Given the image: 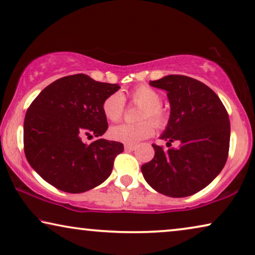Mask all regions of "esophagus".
I'll list each match as a JSON object with an SVG mask.
<instances>
[{"instance_id":"34e87169","label":"esophagus","mask_w":255,"mask_h":255,"mask_svg":"<svg viewBox=\"0 0 255 255\" xmlns=\"http://www.w3.org/2000/svg\"><path fill=\"white\" fill-rule=\"evenodd\" d=\"M135 149H136V145H132V144L125 145V150H126V151H134Z\"/></svg>"}]
</instances>
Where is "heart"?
I'll return each instance as SVG.
<instances>
[{
  "mask_svg": "<svg viewBox=\"0 0 255 255\" xmlns=\"http://www.w3.org/2000/svg\"><path fill=\"white\" fill-rule=\"evenodd\" d=\"M129 99L135 105L141 106L137 113V124H121L110 129V136L114 141L136 144L150 137L156 127L162 128L167 124L168 113L160 104V96L155 89L148 85H138L128 93ZM103 113L107 120L119 121L124 116L125 100L120 93H112L103 102Z\"/></svg>",
  "mask_w": 255,
  "mask_h": 255,
  "instance_id": "heart-1",
  "label": "heart"
}]
</instances>
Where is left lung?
Returning a JSON list of instances; mask_svg holds the SVG:
<instances>
[{
    "mask_svg": "<svg viewBox=\"0 0 255 255\" xmlns=\"http://www.w3.org/2000/svg\"><path fill=\"white\" fill-rule=\"evenodd\" d=\"M167 92L171 113L160 138L167 150L152 144L155 157L143 164L146 182L164 195L185 198L207 187L223 170L230 146V120L223 103L209 87L184 75L150 81ZM179 140L178 148L170 142Z\"/></svg>",
    "mask_w": 255,
    "mask_h": 255,
    "instance_id": "left-lung-1",
    "label": "left lung"
}]
</instances>
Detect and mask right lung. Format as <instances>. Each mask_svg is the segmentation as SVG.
<instances>
[{"instance_id": "1", "label": "right lung", "mask_w": 255, "mask_h": 255, "mask_svg": "<svg viewBox=\"0 0 255 255\" xmlns=\"http://www.w3.org/2000/svg\"><path fill=\"white\" fill-rule=\"evenodd\" d=\"M119 89L76 74L53 82L32 102L24 120V152L45 181L76 194L110 177L124 144L99 138L109 128L102 106ZM85 137L97 139L88 145Z\"/></svg>"}]
</instances>
